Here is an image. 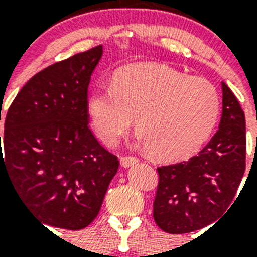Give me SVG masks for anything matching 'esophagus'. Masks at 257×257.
<instances>
[{"mask_svg": "<svg viewBox=\"0 0 257 257\" xmlns=\"http://www.w3.org/2000/svg\"><path fill=\"white\" fill-rule=\"evenodd\" d=\"M120 161H121V165H122L124 168H128V167H131V165L139 163V157H136V156H121Z\"/></svg>", "mask_w": 257, "mask_h": 257, "instance_id": "esophagus-1", "label": "esophagus"}]
</instances>
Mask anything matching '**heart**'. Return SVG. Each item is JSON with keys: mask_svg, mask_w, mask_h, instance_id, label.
<instances>
[{"mask_svg": "<svg viewBox=\"0 0 257 257\" xmlns=\"http://www.w3.org/2000/svg\"><path fill=\"white\" fill-rule=\"evenodd\" d=\"M86 110L97 137L113 147L132 126L153 156L181 160L197 152L221 110L216 86L167 65L144 64L117 70L110 85H96Z\"/></svg>", "mask_w": 257, "mask_h": 257, "instance_id": "obj_1", "label": "heart"}]
</instances>
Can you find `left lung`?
<instances>
[{
  "label": "left lung",
  "instance_id": "8db88e82",
  "mask_svg": "<svg viewBox=\"0 0 257 257\" xmlns=\"http://www.w3.org/2000/svg\"><path fill=\"white\" fill-rule=\"evenodd\" d=\"M245 116L223 82L219 131L189 160L157 168L153 219L167 233H188L220 219L232 204L245 171Z\"/></svg>",
  "mask_w": 257,
  "mask_h": 257
}]
</instances>
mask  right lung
I'll list each match as a JSON object with an SVG mask.
<instances>
[{
  "label": "right lung",
  "mask_w": 257,
  "mask_h": 257,
  "mask_svg": "<svg viewBox=\"0 0 257 257\" xmlns=\"http://www.w3.org/2000/svg\"><path fill=\"white\" fill-rule=\"evenodd\" d=\"M101 54L102 46H94L42 69L6 113L0 172L8 173L42 225L88 227L118 169L116 155L90 131L86 110L90 76Z\"/></svg>",
  "instance_id": "1"
}]
</instances>
